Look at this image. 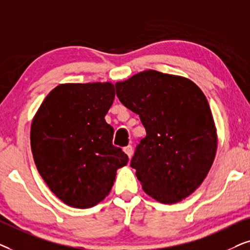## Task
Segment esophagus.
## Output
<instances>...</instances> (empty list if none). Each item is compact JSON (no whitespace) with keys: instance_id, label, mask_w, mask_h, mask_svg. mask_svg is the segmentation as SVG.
Listing matches in <instances>:
<instances>
[{"instance_id":"esophagus-1","label":"esophagus","mask_w":250,"mask_h":250,"mask_svg":"<svg viewBox=\"0 0 250 250\" xmlns=\"http://www.w3.org/2000/svg\"><path fill=\"white\" fill-rule=\"evenodd\" d=\"M123 151H125V154L128 155V158H129V159H131V156H132V153H134V148H132V146H131V145H128V146H125V147L123 148Z\"/></svg>"}]
</instances>
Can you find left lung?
Listing matches in <instances>:
<instances>
[{
    "label": "left lung",
    "mask_w": 250,
    "mask_h": 250,
    "mask_svg": "<svg viewBox=\"0 0 250 250\" xmlns=\"http://www.w3.org/2000/svg\"><path fill=\"white\" fill-rule=\"evenodd\" d=\"M115 91L146 130L130 164L143 189L162 204L188 197L204 182L217 149L204 92L191 80L153 69L116 82Z\"/></svg>",
    "instance_id": "left-lung-1"
}]
</instances>
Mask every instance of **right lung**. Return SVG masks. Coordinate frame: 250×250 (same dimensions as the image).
Masks as SVG:
<instances>
[{
	"label": "right lung",
	"instance_id": "1",
	"mask_svg": "<svg viewBox=\"0 0 250 250\" xmlns=\"http://www.w3.org/2000/svg\"><path fill=\"white\" fill-rule=\"evenodd\" d=\"M114 97L109 82L59 84L33 119L36 168L51 192L71 207L90 208L104 200L116 170L129 161L113 145L114 129L105 121Z\"/></svg>",
	"mask_w": 250,
	"mask_h": 250
}]
</instances>
